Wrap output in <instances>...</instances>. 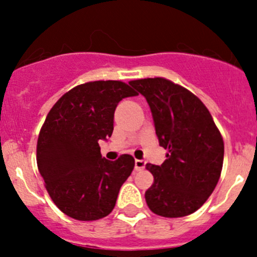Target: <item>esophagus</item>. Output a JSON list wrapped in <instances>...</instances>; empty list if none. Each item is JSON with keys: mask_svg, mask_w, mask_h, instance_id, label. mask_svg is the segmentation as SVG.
Segmentation results:
<instances>
[{"mask_svg": "<svg viewBox=\"0 0 257 257\" xmlns=\"http://www.w3.org/2000/svg\"><path fill=\"white\" fill-rule=\"evenodd\" d=\"M145 164H147V162H145V160L137 159L136 165H134V167H136V170H143L145 168Z\"/></svg>", "mask_w": 257, "mask_h": 257, "instance_id": "esophagus-1", "label": "esophagus"}]
</instances>
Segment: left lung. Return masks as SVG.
Wrapping results in <instances>:
<instances>
[{
  "mask_svg": "<svg viewBox=\"0 0 257 257\" xmlns=\"http://www.w3.org/2000/svg\"><path fill=\"white\" fill-rule=\"evenodd\" d=\"M147 99L160 147L162 165L147 164L154 177L145 201L154 214L181 217L196 211L214 191L222 169L224 142L198 97L165 78L132 80Z\"/></svg>",
  "mask_w": 257,
  "mask_h": 257,
  "instance_id": "1",
  "label": "left lung"
}]
</instances>
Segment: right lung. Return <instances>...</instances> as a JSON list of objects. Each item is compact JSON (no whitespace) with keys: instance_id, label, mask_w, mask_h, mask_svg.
Returning <instances> with one entry per match:
<instances>
[{"instance_id":"1","label":"right lung","mask_w":257,"mask_h":257,"mask_svg":"<svg viewBox=\"0 0 257 257\" xmlns=\"http://www.w3.org/2000/svg\"><path fill=\"white\" fill-rule=\"evenodd\" d=\"M134 95L123 82L95 80L74 87L49 110L38 137L37 165L51 199L68 216L92 221L115 206L134 158L105 159L98 142L112 136L118 103Z\"/></svg>"}]
</instances>
